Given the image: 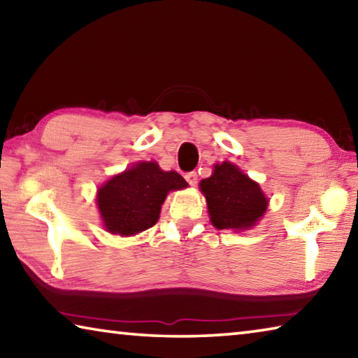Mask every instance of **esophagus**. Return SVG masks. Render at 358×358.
Masks as SVG:
<instances>
[{
  "mask_svg": "<svg viewBox=\"0 0 358 358\" xmlns=\"http://www.w3.org/2000/svg\"><path fill=\"white\" fill-rule=\"evenodd\" d=\"M185 178H186V181H187V183H189L191 186H196V183H197V173H196V172H187V173L185 175Z\"/></svg>",
  "mask_w": 358,
  "mask_h": 358,
  "instance_id": "esophagus-1",
  "label": "esophagus"
}]
</instances>
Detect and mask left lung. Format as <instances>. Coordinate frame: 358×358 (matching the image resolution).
I'll return each instance as SVG.
<instances>
[{"instance_id":"1","label":"left lung","mask_w":358,"mask_h":358,"mask_svg":"<svg viewBox=\"0 0 358 358\" xmlns=\"http://www.w3.org/2000/svg\"><path fill=\"white\" fill-rule=\"evenodd\" d=\"M199 186L207 199L210 221L220 230L256 226L268 207V199L259 183L229 161L215 164L211 177L202 180Z\"/></svg>"}]
</instances>
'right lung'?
<instances>
[{"instance_id": "right-lung-1", "label": "right lung", "mask_w": 358, "mask_h": 358, "mask_svg": "<svg viewBox=\"0 0 358 358\" xmlns=\"http://www.w3.org/2000/svg\"><path fill=\"white\" fill-rule=\"evenodd\" d=\"M186 186L180 173L142 161L102 185L96 203L107 232L129 237L153 227L167 194Z\"/></svg>"}]
</instances>
